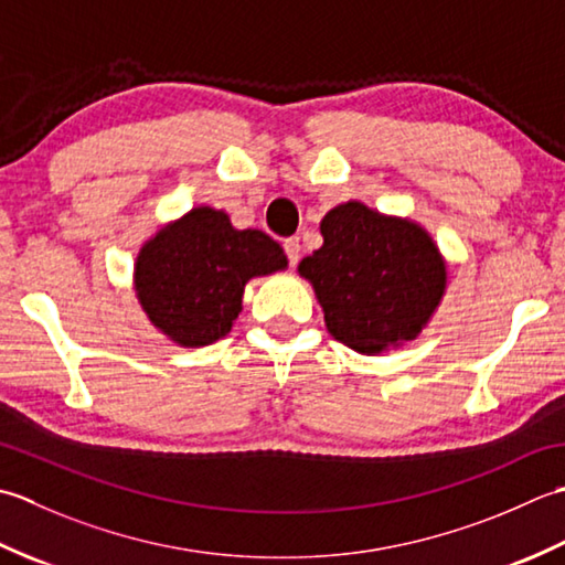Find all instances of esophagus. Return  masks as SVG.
Wrapping results in <instances>:
<instances>
[{
	"label": "esophagus",
	"instance_id": "34e87169",
	"mask_svg": "<svg viewBox=\"0 0 565 565\" xmlns=\"http://www.w3.org/2000/svg\"><path fill=\"white\" fill-rule=\"evenodd\" d=\"M282 248L287 253V258H290V266H297V260H299V238L297 236L285 238L282 241Z\"/></svg>",
	"mask_w": 565,
	"mask_h": 565
}]
</instances>
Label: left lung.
Listing matches in <instances>:
<instances>
[{"instance_id": "obj_1", "label": "left lung", "mask_w": 565, "mask_h": 565, "mask_svg": "<svg viewBox=\"0 0 565 565\" xmlns=\"http://www.w3.org/2000/svg\"><path fill=\"white\" fill-rule=\"evenodd\" d=\"M324 244L299 260L324 309L329 333L363 355L405 347L446 295L448 268L422 224L343 202L321 218Z\"/></svg>"}]
</instances>
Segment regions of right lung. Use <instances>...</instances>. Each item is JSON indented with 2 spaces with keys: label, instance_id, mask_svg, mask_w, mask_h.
Masks as SVG:
<instances>
[{
  "label": "right lung",
  "instance_id": "add662e5",
  "mask_svg": "<svg viewBox=\"0 0 565 565\" xmlns=\"http://www.w3.org/2000/svg\"><path fill=\"white\" fill-rule=\"evenodd\" d=\"M285 268L278 241L260 228H234L224 210L202 204L141 246L134 290L160 333L178 347L200 349L232 331L248 280Z\"/></svg>",
  "mask_w": 565,
  "mask_h": 565
}]
</instances>
